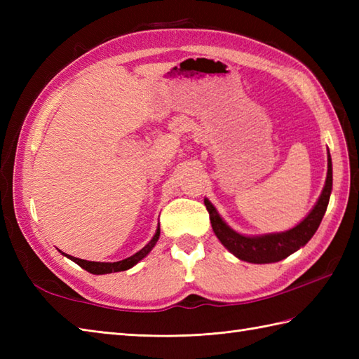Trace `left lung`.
I'll return each mask as SVG.
<instances>
[{"instance_id": "1", "label": "left lung", "mask_w": 359, "mask_h": 359, "mask_svg": "<svg viewBox=\"0 0 359 359\" xmlns=\"http://www.w3.org/2000/svg\"><path fill=\"white\" fill-rule=\"evenodd\" d=\"M333 185V170H332V157L329 152L327 157V177L323 193L319 196L315 207L311 208L309 215L304 217L296 226L280 233H266L247 236L241 234L228 225L225 220L220 217L217 210L215 208L207 197H205V207L210 212V220L212 231L217 236L220 243L233 253L241 261L250 264H273L279 262L282 259L293 255L294 251L302 248L306 243L313 238L319 224L325 215L327 205L330 201Z\"/></svg>"}]
</instances>
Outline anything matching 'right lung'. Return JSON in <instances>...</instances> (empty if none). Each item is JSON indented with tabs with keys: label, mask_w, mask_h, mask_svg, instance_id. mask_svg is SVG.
Masks as SVG:
<instances>
[{
	"label": "right lung",
	"mask_w": 359,
	"mask_h": 359,
	"mask_svg": "<svg viewBox=\"0 0 359 359\" xmlns=\"http://www.w3.org/2000/svg\"><path fill=\"white\" fill-rule=\"evenodd\" d=\"M158 236H160V224L157 225L156 234L152 236V239L147 243V245H144L140 251H137L135 255L123 259V261H117V262H94V261H85V259L74 257V256H69V255H66V253H62V255L66 256V257H69L72 262L79 264L81 269H85L86 271L93 273V274H108V273L125 271V270L133 269V266L135 264H139L144 256L149 255V251L154 248V245H156L157 241H158Z\"/></svg>",
	"instance_id": "add662e5"
}]
</instances>
